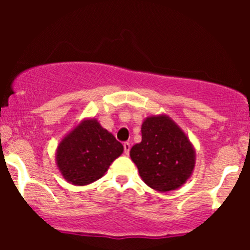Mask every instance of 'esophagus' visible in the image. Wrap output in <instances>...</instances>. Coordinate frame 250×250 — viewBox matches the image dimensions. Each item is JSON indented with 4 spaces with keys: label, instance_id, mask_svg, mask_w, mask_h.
<instances>
[{
    "label": "esophagus",
    "instance_id": "34e87169",
    "mask_svg": "<svg viewBox=\"0 0 250 250\" xmlns=\"http://www.w3.org/2000/svg\"><path fill=\"white\" fill-rule=\"evenodd\" d=\"M123 147H125V155H128L130 151V144L129 143H125L123 144Z\"/></svg>",
    "mask_w": 250,
    "mask_h": 250
}]
</instances>
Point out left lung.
<instances>
[{
    "mask_svg": "<svg viewBox=\"0 0 250 250\" xmlns=\"http://www.w3.org/2000/svg\"><path fill=\"white\" fill-rule=\"evenodd\" d=\"M144 183L158 192L183 186L192 175L196 151L184 130L169 116H148L141 125V141L130 148Z\"/></svg>",
    "mask_w": 250,
    "mask_h": 250,
    "instance_id": "1",
    "label": "left lung"
}]
</instances>
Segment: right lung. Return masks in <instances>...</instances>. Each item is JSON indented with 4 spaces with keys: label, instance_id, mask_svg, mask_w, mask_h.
Listing matches in <instances>:
<instances>
[{
    "label": "right lung",
    "instance_id": "obj_1",
    "mask_svg": "<svg viewBox=\"0 0 250 250\" xmlns=\"http://www.w3.org/2000/svg\"><path fill=\"white\" fill-rule=\"evenodd\" d=\"M123 152V145L97 118H83L60 140L55 163L67 183L84 186L107 172Z\"/></svg>",
    "mask_w": 250,
    "mask_h": 250
}]
</instances>
